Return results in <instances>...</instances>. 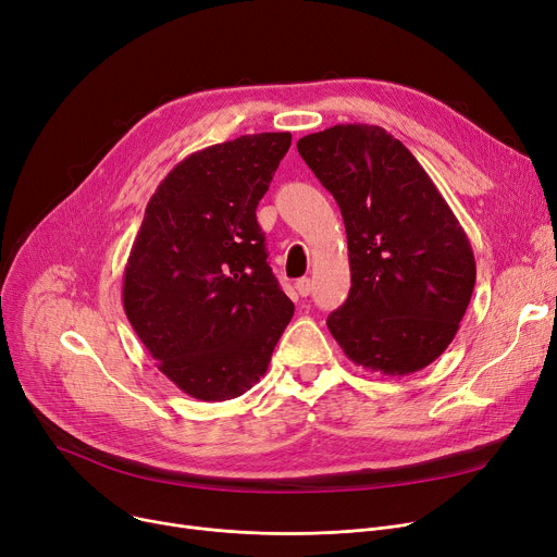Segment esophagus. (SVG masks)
<instances>
[{
	"label": "esophagus",
	"mask_w": 557,
	"mask_h": 557,
	"mask_svg": "<svg viewBox=\"0 0 557 557\" xmlns=\"http://www.w3.org/2000/svg\"><path fill=\"white\" fill-rule=\"evenodd\" d=\"M296 288H298V294H300L302 298H307V296L311 294V280H309V277H300V280L296 282Z\"/></svg>",
	"instance_id": "1"
}]
</instances>
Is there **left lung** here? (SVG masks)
<instances>
[{
    "instance_id": "8db88e82",
    "label": "left lung",
    "mask_w": 557,
    "mask_h": 557,
    "mask_svg": "<svg viewBox=\"0 0 557 557\" xmlns=\"http://www.w3.org/2000/svg\"><path fill=\"white\" fill-rule=\"evenodd\" d=\"M298 153L336 198L352 286L327 318L345 357L404 376L454 341L476 282L465 230L416 156L370 124L298 139Z\"/></svg>"
}]
</instances>
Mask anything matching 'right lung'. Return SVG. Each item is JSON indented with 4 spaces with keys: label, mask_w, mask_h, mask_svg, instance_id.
Returning a JSON list of instances; mask_svg holds the SVG:
<instances>
[{
    "label": "right lung",
    "mask_w": 557,
    "mask_h": 557,
    "mask_svg": "<svg viewBox=\"0 0 557 557\" xmlns=\"http://www.w3.org/2000/svg\"><path fill=\"white\" fill-rule=\"evenodd\" d=\"M290 133L242 135L175 164L146 205L124 311L160 372L200 401L250 391L294 318L257 223Z\"/></svg>",
    "instance_id": "1"
}]
</instances>
